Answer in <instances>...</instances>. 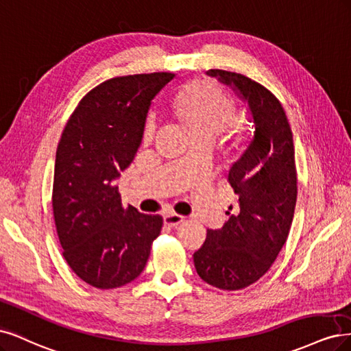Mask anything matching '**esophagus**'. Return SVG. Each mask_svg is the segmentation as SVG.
Here are the masks:
<instances>
[{
  "mask_svg": "<svg viewBox=\"0 0 351 351\" xmlns=\"http://www.w3.org/2000/svg\"><path fill=\"white\" fill-rule=\"evenodd\" d=\"M184 221H185V217L179 216V214H176V213H169L165 216V223L167 226H171V228H176V226H179L180 223H184Z\"/></svg>",
  "mask_w": 351,
  "mask_h": 351,
  "instance_id": "esophagus-1",
  "label": "esophagus"
}]
</instances>
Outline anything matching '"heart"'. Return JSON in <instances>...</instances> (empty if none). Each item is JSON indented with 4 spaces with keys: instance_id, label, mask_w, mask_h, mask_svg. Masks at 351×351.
Listing matches in <instances>:
<instances>
[{
    "instance_id": "b5f03b06",
    "label": "heart",
    "mask_w": 351,
    "mask_h": 351,
    "mask_svg": "<svg viewBox=\"0 0 351 351\" xmlns=\"http://www.w3.org/2000/svg\"><path fill=\"white\" fill-rule=\"evenodd\" d=\"M172 108L192 137L208 135L214 138L224 128H228L236 140H241L246 132L245 122L241 118H232L234 101L230 95L210 80L184 86L175 95ZM154 131L156 122L154 119H149L144 137L152 138Z\"/></svg>"
}]
</instances>
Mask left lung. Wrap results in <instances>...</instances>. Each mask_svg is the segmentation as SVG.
<instances>
[{"mask_svg":"<svg viewBox=\"0 0 351 351\" xmlns=\"http://www.w3.org/2000/svg\"><path fill=\"white\" fill-rule=\"evenodd\" d=\"M207 74L233 86L247 100L255 132L229 171L239 208L221 229L207 230L194 264L208 285L241 290L267 273L289 236L298 198L295 145L286 112L267 87L233 71L210 70Z\"/></svg>","mask_w":351,"mask_h":351,"instance_id":"left-lung-1","label":"left lung"}]
</instances>
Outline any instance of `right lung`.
Returning <instances> with one entry per match:
<instances>
[{"label": "right lung", "instance_id": "1", "mask_svg": "<svg viewBox=\"0 0 351 351\" xmlns=\"http://www.w3.org/2000/svg\"><path fill=\"white\" fill-rule=\"evenodd\" d=\"M172 73L109 78L78 101L56 149L52 208L66 264L109 290L137 278L160 234L159 214L123 207L114 180L137 153L152 99Z\"/></svg>", "mask_w": 351, "mask_h": 351}]
</instances>
